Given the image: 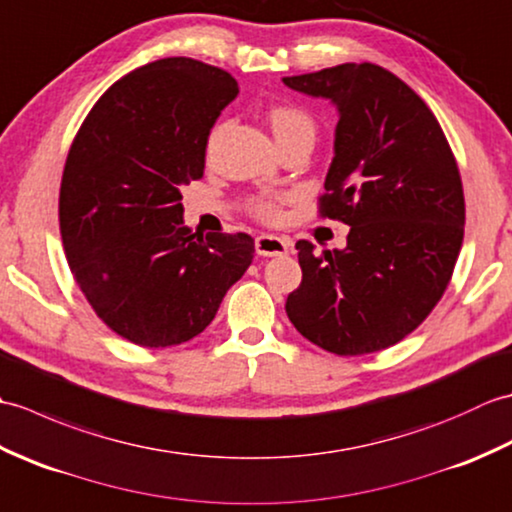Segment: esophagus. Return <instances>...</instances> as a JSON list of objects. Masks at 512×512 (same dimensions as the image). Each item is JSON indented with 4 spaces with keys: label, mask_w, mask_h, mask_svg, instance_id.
Listing matches in <instances>:
<instances>
[{
    "label": "esophagus",
    "mask_w": 512,
    "mask_h": 512,
    "mask_svg": "<svg viewBox=\"0 0 512 512\" xmlns=\"http://www.w3.org/2000/svg\"><path fill=\"white\" fill-rule=\"evenodd\" d=\"M255 248H257V255H264V257H277V255H286L290 250V242L284 237H277V235H259L255 239Z\"/></svg>",
    "instance_id": "34e87169"
}]
</instances>
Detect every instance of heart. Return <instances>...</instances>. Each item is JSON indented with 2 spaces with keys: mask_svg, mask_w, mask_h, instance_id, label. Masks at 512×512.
Segmentation results:
<instances>
[{
  "mask_svg": "<svg viewBox=\"0 0 512 512\" xmlns=\"http://www.w3.org/2000/svg\"><path fill=\"white\" fill-rule=\"evenodd\" d=\"M268 123L281 147L292 143V140H312L314 143V136H317V118H314L308 107H303L299 103H275L268 110ZM217 136H220V125L213 127L209 138H206V151H209V154L217 143ZM253 213L264 222H277L281 217L279 200L259 198L253 202Z\"/></svg>",
  "mask_w": 512,
  "mask_h": 512,
  "instance_id": "1",
  "label": "heart"
}]
</instances>
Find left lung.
<instances>
[{
    "mask_svg": "<svg viewBox=\"0 0 512 512\" xmlns=\"http://www.w3.org/2000/svg\"><path fill=\"white\" fill-rule=\"evenodd\" d=\"M284 83L339 107L319 215L350 226L345 250L317 255L299 239L303 277L288 319L332 354L385 350L429 317L451 281L466 215L458 162L427 103L380 65Z\"/></svg>",
    "mask_w": 512,
    "mask_h": 512,
    "instance_id": "obj_1",
    "label": "left lung"
}]
</instances>
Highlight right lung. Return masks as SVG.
Segmentation results:
<instances>
[{
  "instance_id": "obj_1",
  "label": "right lung",
  "mask_w": 512,
  "mask_h": 512,
  "mask_svg": "<svg viewBox=\"0 0 512 512\" xmlns=\"http://www.w3.org/2000/svg\"><path fill=\"white\" fill-rule=\"evenodd\" d=\"M237 92L209 63H147L94 103L65 158V259L96 317L140 347L198 336L253 262L250 235L182 222L180 187L204 176L206 138Z\"/></svg>"
}]
</instances>
